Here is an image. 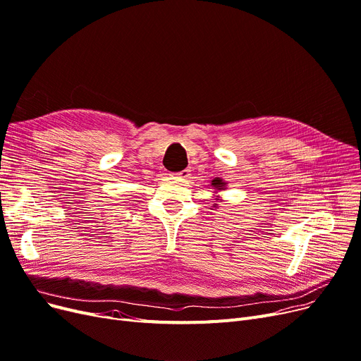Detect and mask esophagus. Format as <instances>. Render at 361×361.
Masks as SVG:
<instances>
[{
    "mask_svg": "<svg viewBox=\"0 0 361 361\" xmlns=\"http://www.w3.org/2000/svg\"><path fill=\"white\" fill-rule=\"evenodd\" d=\"M177 178H183V180H185V178H189L190 177V169L187 168V169H183V171H180V172H176L174 174Z\"/></svg>",
    "mask_w": 361,
    "mask_h": 361,
    "instance_id": "obj_1",
    "label": "esophagus"
}]
</instances>
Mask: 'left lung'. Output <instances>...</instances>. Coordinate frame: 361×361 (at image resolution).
Listing matches in <instances>:
<instances>
[{
    "instance_id": "left-lung-1",
    "label": "left lung",
    "mask_w": 361,
    "mask_h": 361,
    "mask_svg": "<svg viewBox=\"0 0 361 361\" xmlns=\"http://www.w3.org/2000/svg\"><path fill=\"white\" fill-rule=\"evenodd\" d=\"M226 185H227V183L226 181H223V178H219V177H216V178H214V180H211V187H212V193H219V192H223V190H226ZM215 200H223L221 197L219 196H215ZM216 205L218 203H214L212 205V208H216Z\"/></svg>"
}]
</instances>
